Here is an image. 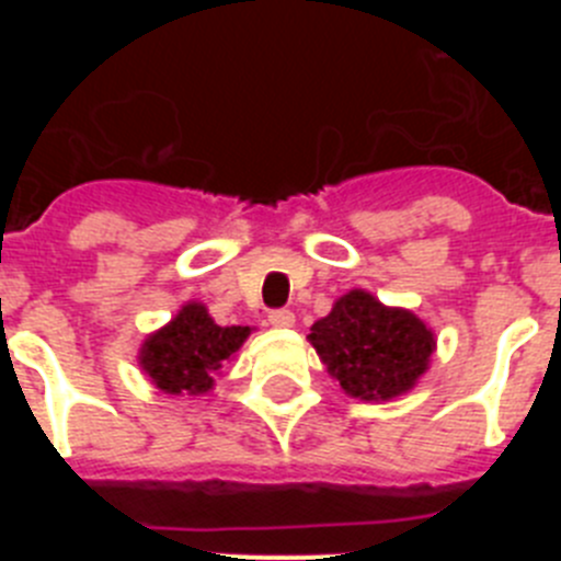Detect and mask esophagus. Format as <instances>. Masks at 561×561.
<instances>
[{"instance_id":"esophagus-1","label":"esophagus","mask_w":561,"mask_h":561,"mask_svg":"<svg viewBox=\"0 0 561 561\" xmlns=\"http://www.w3.org/2000/svg\"><path fill=\"white\" fill-rule=\"evenodd\" d=\"M270 323L275 325V329H289V325H295V314H291L289 309H272Z\"/></svg>"}]
</instances>
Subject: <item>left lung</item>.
Instances as JSON below:
<instances>
[{
  "mask_svg": "<svg viewBox=\"0 0 561 561\" xmlns=\"http://www.w3.org/2000/svg\"><path fill=\"white\" fill-rule=\"evenodd\" d=\"M325 370L354 399L385 401L408 393L430 365L433 331L404 309H388L368 291L340 297L309 334Z\"/></svg>",
  "mask_w": 561,
  "mask_h": 561,
  "instance_id": "8db88e82",
  "label": "left lung"
}]
</instances>
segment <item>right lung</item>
<instances>
[{
    "label": "right lung",
    "mask_w": 561,
    "mask_h": 561,
    "mask_svg": "<svg viewBox=\"0 0 561 561\" xmlns=\"http://www.w3.org/2000/svg\"><path fill=\"white\" fill-rule=\"evenodd\" d=\"M250 336V325L213 323L205 306L187 304L162 331L151 334L140 351V365L165 393H207L213 374Z\"/></svg>",
    "instance_id": "right-lung-1"
}]
</instances>
